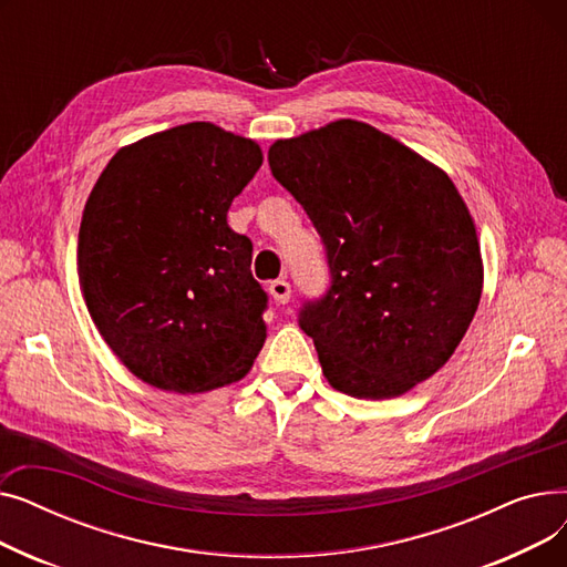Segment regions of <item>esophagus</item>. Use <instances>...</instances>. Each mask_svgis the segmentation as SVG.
<instances>
[{"label":"esophagus","instance_id":"1","mask_svg":"<svg viewBox=\"0 0 567 567\" xmlns=\"http://www.w3.org/2000/svg\"><path fill=\"white\" fill-rule=\"evenodd\" d=\"M268 291H271L274 301L282 303V306L289 303V299H291V285L287 280H274L271 287H268Z\"/></svg>","mask_w":567,"mask_h":567}]
</instances>
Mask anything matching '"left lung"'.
<instances>
[{"instance_id":"8db88e82","label":"left lung","mask_w":567,"mask_h":567,"mask_svg":"<svg viewBox=\"0 0 567 567\" xmlns=\"http://www.w3.org/2000/svg\"><path fill=\"white\" fill-rule=\"evenodd\" d=\"M268 165L329 261L331 287L299 326L333 389L389 400L449 363L483 293L478 234L451 176L353 118L278 140Z\"/></svg>"}]
</instances>
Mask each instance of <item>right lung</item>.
Returning <instances> with one entry per match:
<instances>
[{
    "label": "right lung",
    "instance_id": "obj_1",
    "mask_svg": "<svg viewBox=\"0 0 567 567\" xmlns=\"http://www.w3.org/2000/svg\"><path fill=\"white\" fill-rule=\"evenodd\" d=\"M257 142L193 122L112 156L84 204L78 276L99 333L137 379L204 393L244 379L266 340L252 241L227 225Z\"/></svg>",
    "mask_w": 567,
    "mask_h": 567
}]
</instances>
